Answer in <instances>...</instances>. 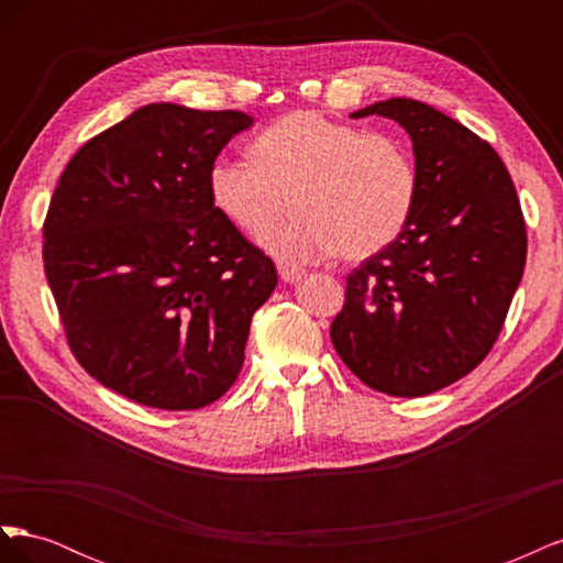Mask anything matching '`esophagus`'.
Instances as JSON below:
<instances>
[{"mask_svg":"<svg viewBox=\"0 0 563 563\" xmlns=\"http://www.w3.org/2000/svg\"><path fill=\"white\" fill-rule=\"evenodd\" d=\"M279 277H282V282H286V284H296V282H300V279L305 277V269L279 265Z\"/></svg>","mask_w":563,"mask_h":563,"instance_id":"34e87169","label":"esophagus"}]
</instances>
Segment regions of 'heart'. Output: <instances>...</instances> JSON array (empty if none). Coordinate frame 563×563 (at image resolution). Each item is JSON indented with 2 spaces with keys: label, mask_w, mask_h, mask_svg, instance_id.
<instances>
[{
  "label": "heart",
  "mask_w": 563,
  "mask_h": 563,
  "mask_svg": "<svg viewBox=\"0 0 563 563\" xmlns=\"http://www.w3.org/2000/svg\"><path fill=\"white\" fill-rule=\"evenodd\" d=\"M253 157L216 159L209 197L232 225L257 232L291 191L295 216L258 233V244L284 263H317L335 251L345 261L371 258L413 216L418 166L389 133L291 112L255 139Z\"/></svg>",
  "instance_id": "obj_1"
}]
</instances>
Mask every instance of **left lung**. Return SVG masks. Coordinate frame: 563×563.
I'll list each match as a JSON object with an SVG mask.
<instances>
[{
    "mask_svg": "<svg viewBox=\"0 0 563 563\" xmlns=\"http://www.w3.org/2000/svg\"><path fill=\"white\" fill-rule=\"evenodd\" d=\"M408 133L420 176L401 234L347 277L333 347L356 378L391 397L460 380L496 343L526 265V225L498 152L449 114L387 98L352 119Z\"/></svg>",
    "mask_w": 563,
    "mask_h": 563,
    "instance_id": "obj_1",
    "label": "left lung"
}]
</instances>
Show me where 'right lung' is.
<instances>
[{
  "label": "right lung",
  "mask_w": 563,
  "mask_h": 563,
  "mask_svg": "<svg viewBox=\"0 0 563 563\" xmlns=\"http://www.w3.org/2000/svg\"><path fill=\"white\" fill-rule=\"evenodd\" d=\"M236 110L150 103L84 143L44 223V272L77 362L164 411L209 406L244 364L277 269L209 197Z\"/></svg>",
  "instance_id": "right-lung-1"
}]
</instances>
